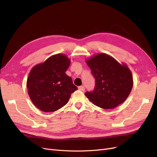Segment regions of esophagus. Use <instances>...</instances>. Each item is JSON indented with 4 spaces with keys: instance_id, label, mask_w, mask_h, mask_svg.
Returning a JSON list of instances; mask_svg holds the SVG:
<instances>
[{
    "instance_id": "1",
    "label": "esophagus",
    "mask_w": 157,
    "mask_h": 157,
    "mask_svg": "<svg viewBox=\"0 0 157 157\" xmlns=\"http://www.w3.org/2000/svg\"><path fill=\"white\" fill-rule=\"evenodd\" d=\"M78 90H80V91H84L85 87L84 86H80L78 87Z\"/></svg>"
}]
</instances>
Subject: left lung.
Returning a JSON list of instances; mask_svg holds the SVG:
<instances>
[{
    "label": "left lung",
    "mask_w": 157,
    "mask_h": 157,
    "mask_svg": "<svg viewBox=\"0 0 157 157\" xmlns=\"http://www.w3.org/2000/svg\"><path fill=\"white\" fill-rule=\"evenodd\" d=\"M96 78L93 92L85 93L90 101L99 107L110 109L124 102L133 87V77L126 64L108 54L101 53L86 60Z\"/></svg>",
    "instance_id": "8db88e82"
}]
</instances>
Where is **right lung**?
<instances>
[{
	"label": "right lung",
	"instance_id": "1",
	"mask_svg": "<svg viewBox=\"0 0 157 157\" xmlns=\"http://www.w3.org/2000/svg\"><path fill=\"white\" fill-rule=\"evenodd\" d=\"M70 62L67 56L58 54L31 69L27 80V92L33 103L42 111L58 110L78 89L65 74Z\"/></svg>",
	"mask_w": 157,
	"mask_h": 157
}]
</instances>
